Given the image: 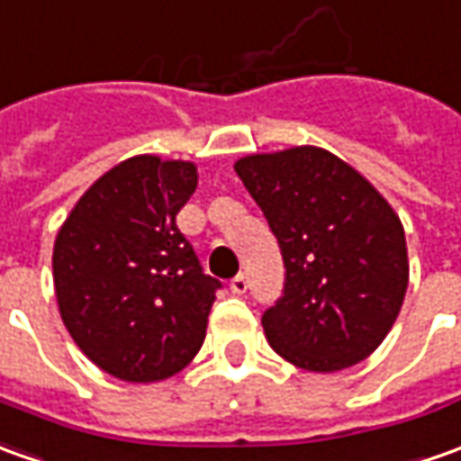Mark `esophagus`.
I'll return each instance as SVG.
<instances>
[{
    "mask_svg": "<svg viewBox=\"0 0 461 461\" xmlns=\"http://www.w3.org/2000/svg\"><path fill=\"white\" fill-rule=\"evenodd\" d=\"M247 287H249V283H247V275H237V277L230 283V290L234 293V295H244V293H247Z\"/></svg>",
    "mask_w": 461,
    "mask_h": 461,
    "instance_id": "esophagus-1",
    "label": "esophagus"
}]
</instances>
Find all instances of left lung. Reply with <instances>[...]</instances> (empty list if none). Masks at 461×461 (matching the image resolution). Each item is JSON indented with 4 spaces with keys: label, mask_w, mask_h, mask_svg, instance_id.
I'll list each match as a JSON object with an SVG mask.
<instances>
[{
    "label": "left lung",
    "mask_w": 461,
    "mask_h": 461,
    "mask_svg": "<svg viewBox=\"0 0 461 461\" xmlns=\"http://www.w3.org/2000/svg\"><path fill=\"white\" fill-rule=\"evenodd\" d=\"M285 262V293L262 315L272 350L333 374L368 358L409 287L403 224L368 178L318 146L234 161Z\"/></svg>",
    "instance_id": "left-lung-1"
}]
</instances>
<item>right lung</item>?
Wrapping results in <instances>:
<instances>
[{
  "mask_svg": "<svg viewBox=\"0 0 461 461\" xmlns=\"http://www.w3.org/2000/svg\"><path fill=\"white\" fill-rule=\"evenodd\" d=\"M196 184L191 161L131 156L77 199L55 237L59 318L100 371L128 384L178 374L204 343L221 285L176 227Z\"/></svg>",
  "mask_w": 461,
  "mask_h": 461,
  "instance_id": "add662e5",
  "label": "right lung"
}]
</instances>
